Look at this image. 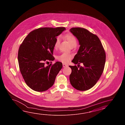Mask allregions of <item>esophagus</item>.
Returning <instances> with one entry per match:
<instances>
[{
  "instance_id": "1",
  "label": "esophagus",
  "mask_w": 125,
  "mask_h": 125,
  "mask_svg": "<svg viewBox=\"0 0 125 125\" xmlns=\"http://www.w3.org/2000/svg\"><path fill=\"white\" fill-rule=\"evenodd\" d=\"M62 66L63 67H67V66H68L66 64H62Z\"/></svg>"
}]
</instances>
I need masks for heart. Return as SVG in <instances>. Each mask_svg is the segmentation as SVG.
I'll use <instances>...</instances> for the list:
<instances>
[{
  "instance_id": "heart-1",
  "label": "heart",
  "mask_w": 125,
  "mask_h": 125,
  "mask_svg": "<svg viewBox=\"0 0 125 125\" xmlns=\"http://www.w3.org/2000/svg\"><path fill=\"white\" fill-rule=\"evenodd\" d=\"M64 38L68 42L69 44L72 46H76L77 44V40L74 35L68 33L66 34L64 36ZM60 42V38L59 37L57 38L56 41L54 43V47L57 49L58 47L59 44ZM72 56L70 54L66 53H63L58 57L59 61L61 62L64 63H66L72 59Z\"/></svg>"
}]
</instances>
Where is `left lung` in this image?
<instances>
[{"label": "left lung", "instance_id": "1", "mask_svg": "<svg viewBox=\"0 0 125 125\" xmlns=\"http://www.w3.org/2000/svg\"><path fill=\"white\" fill-rule=\"evenodd\" d=\"M70 30L76 37L80 45L72 61L75 64H78V67L69 66L72 70L70 81L78 90H88L96 84L103 72L105 52L96 35L80 27L72 28ZM81 63L83 65L79 68Z\"/></svg>", "mask_w": 125, "mask_h": 125}]
</instances>
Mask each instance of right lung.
I'll list each match as a JSON object with an SVG mask.
<instances>
[{
    "mask_svg": "<svg viewBox=\"0 0 125 125\" xmlns=\"http://www.w3.org/2000/svg\"><path fill=\"white\" fill-rule=\"evenodd\" d=\"M66 30L65 27L40 28L30 32L19 47V68L25 82L37 92L51 88L62 67L57 62L47 66L45 63L54 60L53 51L57 37Z\"/></svg>",
    "mask_w": 125,
    "mask_h": 125,
    "instance_id": "right-lung-1",
    "label": "right lung"
}]
</instances>
